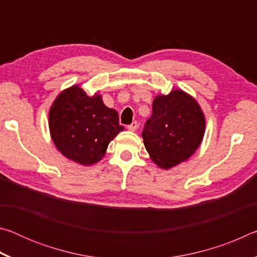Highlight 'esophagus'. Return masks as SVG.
Here are the masks:
<instances>
[{"instance_id":"1","label":"esophagus","mask_w":257,"mask_h":257,"mask_svg":"<svg viewBox=\"0 0 257 257\" xmlns=\"http://www.w3.org/2000/svg\"><path fill=\"white\" fill-rule=\"evenodd\" d=\"M127 128H128L129 132H136L137 128H138V122H136V121H134V122L132 124H129Z\"/></svg>"}]
</instances>
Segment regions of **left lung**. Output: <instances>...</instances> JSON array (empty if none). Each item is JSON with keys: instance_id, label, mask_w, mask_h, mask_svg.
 Masks as SVG:
<instances>
[{"instance_id": "8db88e82", "label": "left lung", "mask_w": 257, "mask_h": 257, "mask_svg": "<svg viewBox=\"0 0 257 257\" xmlns=\"http://www.w3.org/2000/svg\"><path fill=\"white\" fill-rule=\"evenodd\" d=\"M152 108L142 136L152 161L168 170L186 162L201 145L205 115L196 99L182 89L155 96Z\"/></svg>"}]
</instances>
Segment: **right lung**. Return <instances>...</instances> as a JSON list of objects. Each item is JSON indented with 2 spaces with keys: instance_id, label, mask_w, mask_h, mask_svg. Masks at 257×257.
I'll list each match as a JSON object with an SVG mask.
<instances>
[{
  "instance_id": "add662e5",
  "label": "right lung",
  "mask_w": 257,
  "mask_h": 257,
  "mask_svg": "<svg viewBox=\"0 0 257 257\" xmlns=\"http://www.w3.org/2000/svg\"><path fill=\"white\" fill-rule=\"evenodd\" d=\"M51 138L60 153L81 165L97 163L112 139L123 130L118 112L107 107L102 96H88L73 85L61 92L49 112Z\"/></svg>"
}]
</instances>
